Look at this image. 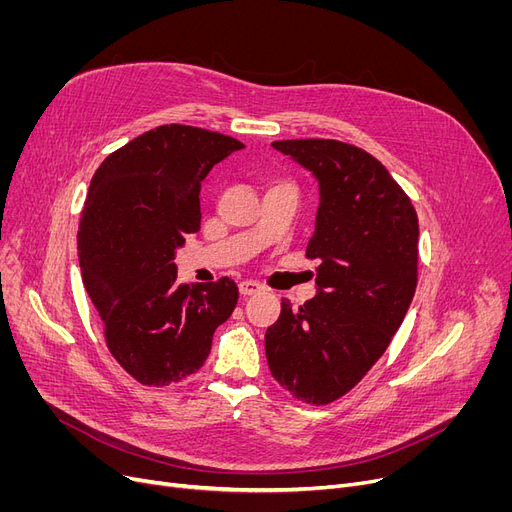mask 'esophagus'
Segmentation results:
<instances>
[{
	"label": "esophagus",
	"instance_id": "esophagus-1",
	"mask_svg": "<svg viewBox=\"0 0 512 512\" xmlns=\"http://www.w3.org/2000/svg\"><path fill=\"white\" fill-rule=\"evenodd\" d=\"M238 290H240L242 297H251V294L263 290V284H259V282H255V280H242V282L238 284Z\"/></svg>",
	"mask_w": 512,
	"mask_h": 512
}]
</instances>
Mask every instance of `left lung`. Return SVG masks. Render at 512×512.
<instances>
[{"label": "left lung", "instance_id": "left-lung-1", "mask_svg": "<svg viewBox=\"0 0 512 512\" xmlns=\"http://www.w3.org/2000/svg\"><path fill=\"white\" fill-rule=\"evenodd\" d=\"M319 180L315 232L319 292L282 311L265 332L274 380L307 405L351 392L384 353L417 288L419 222L400 184L361 147L334 139L276 141Z\"/></svg>", "mask_w": 512, "mask_h": 512}]
</instances>
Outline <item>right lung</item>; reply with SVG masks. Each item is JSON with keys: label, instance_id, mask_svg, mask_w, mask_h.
I'll return each instance as SVG.
<instances>
[{"label": "right lung", "instance_id": "add662e5", "mask_svg": "<svg viewBox=\"0 0 512 512\" xmlns=\"http://www.w3.org/2000/svg\"><path fill=\"white\" fill-rule=\"evenodd\" d=\"M226 134L164 124L107 155L93 174L78 224L83 284L114 359L145 386L195 373L215 328L232 315L230 278L178 284L176 249L201 226V182L242 149Z\"/></svg>", "mask_w": 512, "mask_h": 512}]
</instances>
